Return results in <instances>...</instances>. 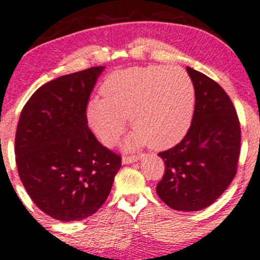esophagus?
Returning a JSON list of instances; mask_svg holds the SVG:
<instances>
[{
	"instance_id": "esophagus-1",
	"label": "esophagus",
	"mask_w": 260,
	"mask_h": 260,
	"mask_svg": "<svg viewBox=\"0 0 260 260\" xmlns=\"http://www.w3.org/2000/svg\"><path fill=\"white\" fill-rule=\"evenodd\" d=\"M138 160H139L138 156H123L122 157V164H123V165H129V164L136 162V161Z\"/></svg>"
}]
</instances>
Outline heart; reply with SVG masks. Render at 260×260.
Listing matches in <instances>:
<instances>
[{"instance_id": "1", "label": "heart", "mask_w": 260, "mask_h": 260, "mask_svg": "<svg viewBox=\"0 0 260 260\" xmlns=\"http://www.w3.org/2000/svg\"><path fill=\"white\" fill-rule=\"evenodd\" d=\"M101 92L86 106L92 133L106 147L120 138L126 118L134 133L126 148L148 144L165 150L180 143L192 124L196 89L186 71L177 67L149 66L117 71L105 79Z\"/></svg>"}]
</instances>
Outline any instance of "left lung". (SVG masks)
Wrapping results in <instances>:
<instances>
[{
    "instance_id": "8db88e82",
    "label": "left lung",
    "mask_w": 260,
    "mask_h": 260,
    "mask_svg": "<svg viewBox=\"0 0 260 260\" xmlns=\"http://www.w3.org/2000/svg\"><path fill=\"white\" fill-rule=\"evenodd\" d=\"M196 89L192 124L174 148L161 151L165 174L156 186L160 199L180 211H198L219 198L237 171L241 128L225 90L198 71L187 67Z\"/></svg>"
}]
</instances>
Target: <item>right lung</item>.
<instances>
[{"label":"right lung","mask_w":260,"mask_h":260,"mask_svg":"<svg viewBox=\"0 0 260 260\" xmlns=\"http://www.w3.org/2000/svg\"><path fill=\"white\" fill-rule=\"evenodd\" d=\"M104 66L46 83L20 112L16 162L35 205L59 221L92 215L111 192L121 157L98 142L86 105Z\"/></svg>","instance_id":"right-lung-1"}]
</instances>
